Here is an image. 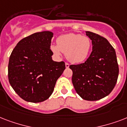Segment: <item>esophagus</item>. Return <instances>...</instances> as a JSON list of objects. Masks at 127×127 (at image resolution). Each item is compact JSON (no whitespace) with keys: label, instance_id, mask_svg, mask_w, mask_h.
<instances>
[{"label":"esophagus","instance_id":"obj_1","mask_svg":"<svg viewBox=\"0 0 127 127\" xmlns=\"http://www.w3.org/2000/svg\"><path fill=\"white\" fill-rule=\"evenodd\" d=\"M69 66H70L69 64L67 63H65V66H66V68L69 67Z\"/></svg>","mask_w":127,"mask_h":127}]
</instances>
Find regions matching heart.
Instances as JSON below:
<instances>
[{
	"instance_id": "1",
	"label": "heart",
	"mask_w": 127,
	"mask_h": 127,
	"mask_svg": "<svg viewBox=\"0 0 127 127\" xmlns=\"http://www.w3.org/2000/svg\"><path fill=\"white\" fill-rule=\"evenodd\" d=\"M92 47V41L86 36L76 33L61 35L57 39V45L53 44L50 48L56 56L60 57L62 52L72 63H80L86 60Z\"/></svg>"
}]
</instances>
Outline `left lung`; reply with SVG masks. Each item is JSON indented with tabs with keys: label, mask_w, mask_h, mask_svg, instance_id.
Instances as JSON below:
<instances>
[{
	"label": "left lung",
	"mask_w": 127,
	"mask_h": 127,
	"mask_svg": "<svg viewBox=\"0 0 127 127\" xmlns=\"http://www.w3.org/2000/svg\"><path fill=\"white\" fill-rule=\"evenodd\" d=\"M92 40V51L80 64L69 66L72 70V82L82 98L96 101L108 95L113 90L119 76V66L114 48L107 39L86 32Z\"/></svg>",
	"instance_id": "1"
}]
</instances>
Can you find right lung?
Segmentation results:
<instances>
[{"label": "right lung", "mask_w": 127, "mask_h": 127, "mask_svg": "<svg viewBox=\"0 0 127 127\" xmlns=\"http://www.w3.org/2000/svg\"><path fill=\"white\" fill-rule=\"evenodd\" d=\"M53 33L37 32L22 39L9 59V82L21 98L42 102L53 92L56 82L65 69L64 62L53 61L50 49Z\"/></svg>", "instance_id": "right-lung-1"}]
</instances>
